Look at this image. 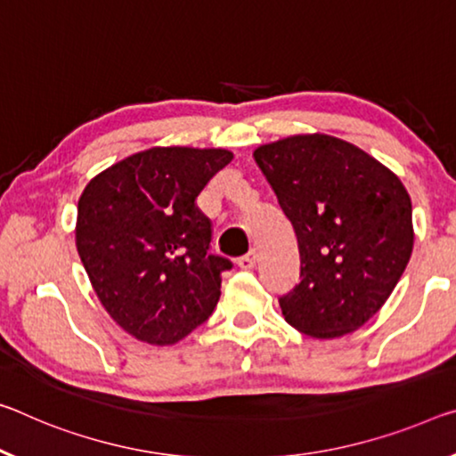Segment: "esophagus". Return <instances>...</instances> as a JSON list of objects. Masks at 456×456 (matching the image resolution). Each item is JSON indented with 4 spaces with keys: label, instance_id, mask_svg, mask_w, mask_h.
<instances>
[{
    "label": "esophagus",
    "instance_id": "esophagus-1",
    "mask_svg": "<svg viewBox=\"0 0 456 456\" xmlns=\"http://www.w3.org/2000/svg\"><path fill=\"white\" fill-rule=\"evenodd\" d=\"M256 262H257V254H256V249H251L249 254H245L237 259V265H240L241 270H254Z\"/></svg>",
    "mask_w": 456,
    "mask_h": 456
}]
</instances>
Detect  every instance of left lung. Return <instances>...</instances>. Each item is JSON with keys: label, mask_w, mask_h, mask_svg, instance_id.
I'll return each mask as SVG.
<instances>
[{"label": "left lung", "mask_w": 456, "mask_h": 456, "mask_svg": "<svg viewBox=\"0 0 456 456\" xmlns=\"http://www.w3.org/2000/svg\"><path fill=\"white\" fill-rule=\"evenodd\" d=\"M254 158L298 240L300 281L280 296L286 322L314 338L363 327L394 292L414 248L402 180L327 134L284 137Z\"/></svg>", "instance_id": "obj_1"}]
</instances>
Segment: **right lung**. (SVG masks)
I'll return each mask as SVG.
<instances>
[{"label":"right lung","mask_w":456,"mask_h":456,"mask_svg":"<svg viewBox=\"0 0 456 456\" xmlns=\"http://www.w3.org/2000/svg\"><path fill=\"white\" fill-rule=\"evenodd\" d=\"M231 160L221 148H150L85 186L77 251L101 305L137 341L175 345L213 314L233 264L208 254L197 197Z\"/></svg>","instance_id":"1"}]
</instances>
